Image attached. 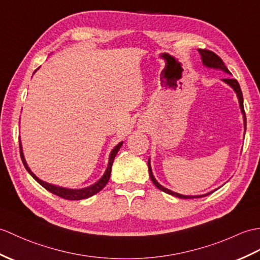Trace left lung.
<instances>
[{
	"instance_id": "obj_1",
	"label": "left lung",
	"mask_w": 260,
	"mask_h": 260,
	"mask_svg": "<svg viewBox=\"0 0 260 260\" xmlns=\"http://www.w3.org/2000/svg\"><path fill=\"white\" fill-rule=\"evenodd\" d=\"M198 52L201 53V55H202V59H203V63L206 65V66H209V68H214V69H220V70H222V71H225L226 73H229L231 74V72L228 71V69L226 68L225 66V64H224V62H222V59L217 55L216 53H214V52H212V51H209V50H198ZM224 81L225 83H227V84H229V85H231L233 88H234V90L235 92H236V94H237V96H238V100H239V104H240V108H241V112L244 113V120H245V129H246V115H245V110H244V100H243V93H241V89H240V86H239V83L236 81V80H234V78H224ZM148 171H149V177H150V179H152V182H153V184L157 187L158 189H160V190H162L164 192H167V194H170V195H173V196H175V197H178V198H185V199H187V198H199V197H205V196H207V195H209V194H207V195H203V196H184V195H179V194H177V192H174V191H172V190H170V189H167V188H165V187H162L160 184H158L157 183V180H156L155 178H154V176H153V173H152V170H150V166H149V160H148Z\"/></svg>"
}]
</instances>
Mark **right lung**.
<instances>
[{"instance_id": "1", "label": "right lung", "mask_w": 260, "mask_h": 260, "mask_svg": "<svg viewBox=\"0 0 260 260\" xmlns=\"http://www.w3.org/2000/svg\"><path fill=\"white\" fill-rule=\"evenodd\" d=\"M123 143H119L117 146L114 148L112 150L111 153V156H110V161H108V167L107 170L105 172V174L103 175V177L99 180L98 183H95L94 185L87 187V188H84V189H68V188H62V187H58V186H54V185H51V184H47L45 182H43V180L39 179L38 177L35 176V175L31 172V170L27 167L26 162H25V159H24V156H23V153H22V147H21V143H20V154H21V158H22V161L24 166H25L26 171L31 174V176L38 182L40 185H42L44 187V188L48 191H51L52 194L56 195L58 197L61 198H64V199H69V201H80V199H85V198H88L90 196H93L95 194H98L99 191H101L104 187L106 186L108 179H110V176H111V171H112V165H113V161H114V158H115V156L117 154V152L119 150L120 146H122Z\"/></svg>"}]
</instances>
